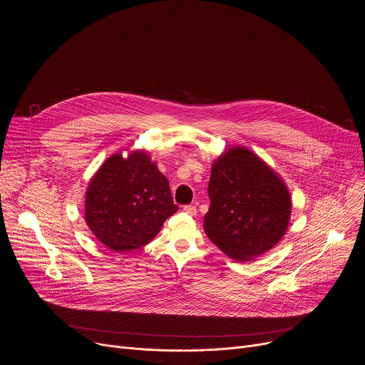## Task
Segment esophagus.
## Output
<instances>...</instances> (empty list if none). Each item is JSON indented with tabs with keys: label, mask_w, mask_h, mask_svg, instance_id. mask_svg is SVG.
<instances>
[{
	"label": "esophagus",
	"mask_w": 365,
	"mask_h": 365,
	"mask_svg": "<svg viewBox=\"0 0 365 365\" xmlns=\"http://www.w3.org/2000/svg\"><path fill=\"white\" fill-rule=\"evenodd\" d=\"M183 212H185V213H187L189 216H196V215H197V209H196L195 206H192V205H186V206H183Z\"/></svg>",
	"instance_id": "esophagus-1"
}]
</instances>
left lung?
Wrapping results in <instances>:
<instances>
[{"mask_svg": "<svg viewBox=\"0 0 365 365\" xmlns=\"http://www.w3.org/2000/svg\"><path fill=\"white\" fill-rule=\"evenodd\" d=\"M205 231L234 261H252L285 235L292 202L284 180L244 146L227 149L212 166Z\"/></svg>", "mask_w": 365, "mask_h": 365, "instance_id": "8db88e82", "label": "left lung"}]
</instances>
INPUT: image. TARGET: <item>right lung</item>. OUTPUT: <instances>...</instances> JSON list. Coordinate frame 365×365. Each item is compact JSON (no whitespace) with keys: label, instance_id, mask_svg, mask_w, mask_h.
Segmentation results:
<instances>
[{"label":"right lung","instance_id":"add662e5","mask_svg":"<svg viewBox=\"0 0 365 365\" xmlns=\"http://www.w3.org/2000/svg\"><path fill=\"white\" fill-rule=\"evenodd\" d=\"M169 180L145 150L111 155L91 178L84 219L111 251L125 252L150 242L165 220L178 212Z\"/></svg>","mask_w":365,"mask_h":365}]
</instances>
